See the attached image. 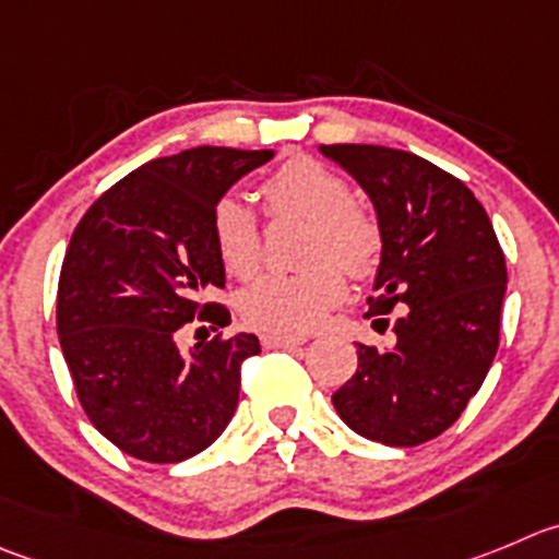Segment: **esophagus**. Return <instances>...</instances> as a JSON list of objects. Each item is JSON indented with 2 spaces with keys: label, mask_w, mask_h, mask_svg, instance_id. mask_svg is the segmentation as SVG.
Returning a JSON list of instances; mask_svg holds the SVG:
<instances>
[{
  "label": "esophagus",
  "mask_w": 559,
  "mask_h": 559,
  "mask_svg": "<svg viewBox=\"0 0 559 559\" xmlns=\"http://www.w3.org/2000/svg\"><path fill=\"white\" fill-rule=\"evenodd\" d=\"M260 343H263V348H296V345H305L307 337H294V334H263Z\"/></svg>",
  "instance_id": "34e87169"
}]
</instances>
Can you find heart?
Wrapping results in <instances>:
<instances>
[{"label": "heart", "mask_w": 559, "mask_h": 559, "mask_svg": "<svg viewBox=\"0 0 559 559\" xmlns=\"http://www.w3.org/2000/svg\"><path fill=\"white\" fill-rule=\"evenodd\" d=\"M271 216L310 222L305 260L296 274L263 276L238 296L241 318L252 329L301 334L316 329L345 296V274L368 276L379 263L381 236L368 214L350 205L343 175L312 158H294L260 189ZM211 241L222 269L236 280H252L263 263L260 227L252 211L225 197L211 214ZM341 264L337 266L336 263Z\"/></svg>", "instance_id": "b5f03b06"}]
</instances>
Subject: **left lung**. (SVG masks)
Instances as JSON below:
<instances>
[{
  "mask_svg": "<svg viewBox=\"0 0 559 559\" xmlns=\"http://www.w3.org/2000/svg\"><path fill=\"white\" fill-rule=\"evenodd\" d=\"M376 209L381 260L368 318L395 345L356 343L359 368L332 395L350 430L414 448L450 428L480 390L499 345L508 269L486 209L436 164L381 145H321Z\"/></svg>",
  "mask_w": 559,
  "mask_h": 559,
  "instance_id": "1",
  "label": "left lung"
}]
</instances>
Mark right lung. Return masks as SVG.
Listing matches in <instances>:
<instances>
[{
	"label": "right lung",
	"mask_w": 559,
	"mask_h": 559,
	"mask_svg": "<svg viewBox=\"0 0 559 559\" xmlns=\"http://www.w3.org/2000/svg\"><path fill=\"white\" fill-rule=\"evenodd\" d=\"M274 151L191 147L142 164L100 194L68 243L57 334L90 423L115 448L178 464L219 439L238 406L249 332L178 348L197 321L230 323L209 294L225 288L211 214Z\"/></svg>",
	"instance_id": "1"
}]
</instances>
